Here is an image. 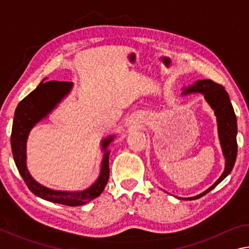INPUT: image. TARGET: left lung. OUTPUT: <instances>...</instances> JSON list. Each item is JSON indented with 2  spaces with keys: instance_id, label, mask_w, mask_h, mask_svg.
Wrapping results in <instances>:
<instances>
[{
  "instance_id": "1",
  "label": "left lung",
  "mask_w": 249,
  "mask_h": 249,
  "mask_svg": "<svg viewBox=\"0 0 249 249\" xmlns=\"http://www.w3.org/2000/svg\"><path fill=\"white\" fill-rule=\"evenodd\" d=\"M190 93H201L211 108L214 111L217 122V133L220 140L223 156L225 158V168L215 182L209 189H206L200 195L190 197H178L182 200H196L201 196H205L211 190H213L218 183H221L227 176L233 170V167L237 156V121L234 113V108L231 107L229 93L225 91L221 84L213 82L212 80H197L188 88H183L182 95H188Z\"/></svg>"
}]
</instances>
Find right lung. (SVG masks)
<instances>
[{
    "instance_id": "right-lung-1",
    "label": "right lung",
    "mask_w": 249,
    "mask_h": 249,
    "mask_svg": "<svg viewBox=\"0 0 249 249\" xmlns=\"http://www.w3.org/2000/svg\"><path fill=\"white\" fill-rule=\"evenodd\" d=\"M45 80L46 78L37 86L35 90L20 101L15 109L11 136L12 153H13L15 165L28 189L35 196L53 203L69 206L87 204L88 202L98 197L107 183L109 177L108 156L111 153L108 146L114 141L115 135H109L101 141V150L103 153V157L101 161L100 174L98 179L89 188L79 191L54 190L37 182L29 174L27 168L26 145L28 135L36 124L44 119H47L50 113L58 107V104L70 93L73 87L72 82H46Z\"/></svg>"
}]
</instances>
